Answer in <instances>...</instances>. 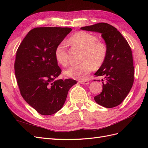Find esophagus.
I'll return each mask as SVG.
<instances>
[{"label":"esophagus","instance_id":"obj_1","mask_svg":"<svg viewBox=\"0 0 148 148\" xmlns=\"http://www.w3.org/2000/svg\"><path fill=\"white\" fill-rule=\"evenodd\" d=\"M79 83L82 84H88L89 82H87V81H79Z\"/></svg>","mask_w":148,"mask_h":148}]
</instances>
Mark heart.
Instances as JSON below:
<instances>
[{
  "mask_svg": "<svg viewBox=\"0 0 148 148\" xmlns=\"http://www.w3.org/2000/svg\"><path fill=\"white\" fill-rule=\"evenodd\" d=\"M73 45L83 49L81 61L79 65L69 66L64 71L66 77L78 80L86 79L88 75L95 69L101 67L106 59L107 49L106 44L100 41L95 34L81 31L75 33L69 39ZM54 56L57 62L62 66L69 62V54L65 42H60L56 47Z\"/></svg>",
  "mask_w": 148,
  "mask_h": 148,
  "instance_id": "obj_1",
  "label": "heart"
}]
</instances>
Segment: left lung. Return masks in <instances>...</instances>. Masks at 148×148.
I'll return each mask as SVG.
<instances>
[{"label": "left lung", "instance_id": "left-lung-1", "mask_svg": "<svg viewBox=\"0 0 148 148\" xmlns=\"http://www.w3.org/2000/svg\"><path fill=\"white\" fill-rule=\"evenodd\" d=\"M80 29L101 33L107 49L104 64L95 73L96 77H104L102 79V91L95 100L106 108L117 106L127 97L134 82L131 48L117 28L108 23H97Z\"/></svg>", "mask_w": 148, "mask_h": 148}]
</instances>
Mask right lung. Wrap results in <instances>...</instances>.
Wrapping results in <instances>:
<instances>
[{
    "label": "right lung",
    "instance_id": "1",
    "mask_svg": "<svg viewBox=\"0 0 148 148\" xmlns=\"http://www.w3.org/2000/svg\"><path fill=\"white\" fill-rule=\"evenodd\" d=\"M72 29L40 27L31 29L16 53L15 77L22 97L38 113L49 115L63 107L72 79L55 80L61 73L54 51Z\"/></svg>",
    "mask_w": 148,
    "mask_h": 148
}]
</instances>
